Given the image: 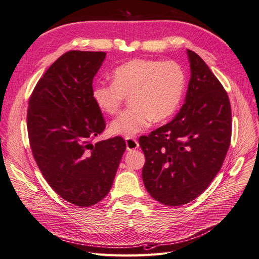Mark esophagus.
I'll use <instances>...</instances> for the list:
<instances>
[{
	"label": "esophagus",
	"instance_id": "34e87169",
	"mask_svg": "<svg viewBox=\"0 0 259 259\" xmlns=\"http://www.w3.org/2000/svg\"><path fill=\"white\" fill-rule=\"evenodd\" d=\"M125 143H126V149H127L128 151L135 150V149H137L138 146H139L137 140L135 138H133V137H126V138H125Z\"/></svg>",
	"mask_w": 259,
	"mask_h": 259
}]
</instances>
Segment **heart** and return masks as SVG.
Masks as SVG:
<instances>
[{"label":"heart","mask_w":259,"mask_h":259,"mask_svg":"<svg viewBox=\"0 0 259 259\" xmlns=\"http://www.w3.org/2000/svg\"><path fill=\"white\" fill-rule=\"evenodd\" d=\"M112 83L93 86L92 98L106 114L120 110L125 97L130 107L110 124L114 135L132 137L145 131L151 121H166L175 113L183 99L186 75L178 62L155 59H132L115 67Z\"/></svg>","instance_id":"b5f03b06"}]
</instances>
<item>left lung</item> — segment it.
I'll return each instance as SVG.
<instances>
[{
	"mask_svg": "<svg viewBox=\"0 0 259 259\" xmlns=\"http://www.w3.org/2000/svg\"><path fill=\"white\" fill-rule=\"evenodd\" d=\"M187 54L191 77L185 105L169 123L139 138L146 189L168 206L203 193L221 170L231 140L228 94L198 54Z\"/></svg>",
	"mask_w": 259,
	"mask_h": 259,
	"instance_id": "obj_1",
	"label": "left lung"
}]
</instances>
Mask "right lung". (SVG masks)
I'll return each instance as SVG.
<instances>
[{
	"instance_id": "1",
	"label": "right lung",
	"mask_w": 259,
	"mask_h": 259,
	"mask_svg": "<svg viewBox=\"0 0 259 259\" xmlns=\"http://www.w3.org/2000/svg\"><path fill=\"white\" fill-rule=\"evenodd\" d=\"M104 52L70 51L46 70L29 99L27 127L34 160L59 197L88 207L108 194L126 149L116 136L93 145L106 128L92 98Z\"/></svg>"
}]
</instances>
